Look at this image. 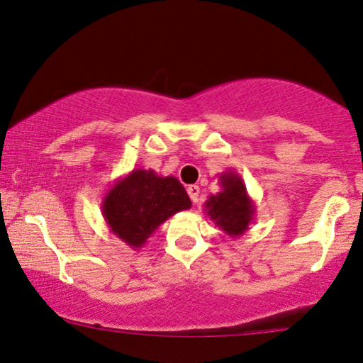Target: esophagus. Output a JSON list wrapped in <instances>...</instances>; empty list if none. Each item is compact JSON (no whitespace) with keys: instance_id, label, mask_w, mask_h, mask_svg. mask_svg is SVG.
<instances>
[{"instance_id":"34e87169","label":"esophagus","mask_w":363,"mask_h":363,"mask_svg":"<svg viewBox=\"0 0 363 363\" xmlns=\"http://www.w3.org/2000/svg\"><path fill=\"white\" fill-rule=\"evenodd\" d=\"M199 192H201V189H199V186H196V184H192V186L187 187V194L189 197H191L192 203L199 202Z\"/></svg>"}]
</instances>
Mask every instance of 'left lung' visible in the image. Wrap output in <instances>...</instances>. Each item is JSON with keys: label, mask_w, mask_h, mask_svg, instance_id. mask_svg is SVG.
I'll list each match as a JSON object with an SVG mask.
<instances>
[{"label": "left lung", "mask_w": 363, "mask_h": 363, "mask_svg": "<svg viewBox=\"0 0 363 363\" xmlns=\"http://www.w3.org/2000/svg\"><path fill=\"white\" fill-rule=\"evenodd\" d=\"M220 192L208 196L203 211L211 220L228 237L238 238L248 230L255 220L257 206L248 196L247 186L235 171H225L218 176Z\"/></svg>", "instance_id": "1"}]
</instances>
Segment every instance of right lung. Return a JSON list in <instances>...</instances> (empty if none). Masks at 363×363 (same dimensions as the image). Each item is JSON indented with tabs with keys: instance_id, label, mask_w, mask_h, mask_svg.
<instances>
[{
	"instance_id": "right-lung-1",
	"label": "right lung",
	"mask_w": 363,
	"mask_h": 363,
	"mask_svg": "<svg viewBox=\"0 0 363 363\" xmlns=\"http://www.w3.org/2000/svg\"><path fill=\"white\" fill-rule=\"evenodd\" d=\"M191 207V199L176 177L157 176L152 169H133L106 191L101 216L111 233L138 250L161 223Z\"/></svg>"
}]
</instances>
